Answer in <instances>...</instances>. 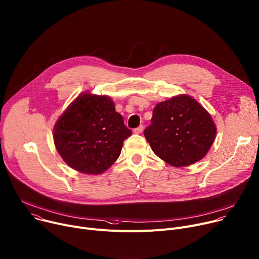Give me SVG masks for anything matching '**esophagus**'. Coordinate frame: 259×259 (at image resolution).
<instances>
[{
    "mask_svg": "<svg viewBox=\"0 0 259 259\" xmlns=\"http://www.w3.org/2000/svg\"><path fill=\"white\" fill-rule=\"evenodd\" d=\"M143 130H144V126L143 125H140V126H138V127H136V128H134V134H141L142 132H143Z\"/></svg>",
    "mask_w": 259,
    "mask_h": 259,
    "instance_id": "34e87169",
    "label": "esophagus"
}]
</instances>
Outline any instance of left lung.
Returning <instances> with one entry per match:
<instances>
[{
  "label": "left lung",
  "mask_w": 259,
  "mask_h": 259,
  "mask_svg": "<svg viewBox=\"0 0 259 259\" xmlns=\"http://www.w3.org/2000/svg\"><path fill=\"white\" fill-rule=\"evenodd\" d=\"M215 134L209 113L186 94L158 103L151 124L144 131L153 152L173 167L200 161L211 147Z\"/></svg>",
  "instance_id": "8db88e82"
}]
</instances>
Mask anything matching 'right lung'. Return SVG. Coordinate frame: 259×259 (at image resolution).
Returning <instances> with one entry per match:
<instances>
[{
  "label": "right lung",
  "mask_w": 259,
  "mask_h": 259,
  "mask_svg": "<svg viewBox=\"0 0 259 259\" xmlns=\"http://www.w3.org/2000/svg\"><path fill=\"white\" fill-rule=\"evenodd\" d=\"M131 135L109 96L83 93L59 117L54 143L72 169L102 174L116 162Z\"/></svg>",
  "instance_id": "add662e5"
}]
</instances>
